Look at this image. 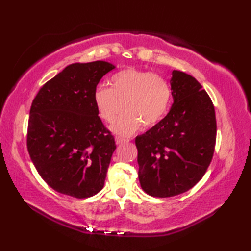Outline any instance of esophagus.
<instances>
[{
    "instance_id": "obj_1",
    "label": "esophagus",
    "mask_w": 251,
    "mask_h": 251,
    "mask_svg": "<svg viewBox=\"0 0 251 251\" xmlns=\"http://www.w3.org/2000/svg\"><path fill=\"white\" fill-rule=\"evenodd\" d=\"M127 141H128V140H127V139H124V138L115 137V142H116V145H122V143L127 142Z\"/></svg>"
}]
</instances>
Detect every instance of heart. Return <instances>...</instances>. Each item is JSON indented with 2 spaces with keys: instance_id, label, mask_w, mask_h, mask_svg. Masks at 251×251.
I'll return each instance as SVG.
<instances>
[{
  "instance_id": "heart-1",
  "label": "heart",
  "mask_w": 251,
  "mask_h": 251,
  "mask_svg": "<svg viewBox=\"0 0 251 251\" xmlns=\"http://www.w3.org/2000/svg\"><path fill=\"white\" fill-rule=\"evenodd\" d=\"M112 88L99 86L94 99L100 116L113 123L114 132L129 136L140 127H153L166 115L172 102V88L166 79L150 71L127 68L112 77Z\"/></svg>"
}]
</instances>
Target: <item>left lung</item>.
<instances>
[{"label":"left lung","mask_w":251,"mask_h":251,"mask_svg":"<svg viewBox=\"0 0 251 251\" xmlns=\"http://www.w3.org/2000/svg\"><path fill=\"white\" fill-rule=\"evenodd\" d=\"M174 104L164 119L136 137L142 190L172 197L199 182L214 156L217 122L209 95L196 79L173 71Z\"/></svg>","instance_id":"1"}]
</instances>
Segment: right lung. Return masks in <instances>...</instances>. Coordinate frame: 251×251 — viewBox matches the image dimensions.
<instances>
[{
	"mask_svg": "<svg viewBox=\"0 0 251 251\" xmlns=\"http://www.w3.org/2000/svg\"><path fill=\"white\" fill-rule=\"evenodd\" d=\"M113 69L100 60L72 63L32 101L26 147L42 179L61 194L86 199L103 188L116 146L98 116L94 95Z\"/></svg>",
	"mask_w": 251,
	"mask_h": 251,
	"instance_id": "1",
	"label": "right lung"
}]
</instances>
